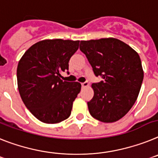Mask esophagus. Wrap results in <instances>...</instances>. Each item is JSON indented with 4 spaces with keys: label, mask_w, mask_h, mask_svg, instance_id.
<instances>
[{
    "label": "esophagus",
    "mask_w": 158,
    "mask_h": 158,
    "mask_svg": "<svg viewBox=\"0 0 158 158\" xmlns=\"http://www.w3.org/2000/svg\"><path fill=\"white\" fill-rule=\"evenodd\" d=\"M81 85H82V87H87L89 86V83L87 82V81H86V82H84V83H81Z\"/></svg>",
    "instance_id": "34e87169"
}]
</instances>
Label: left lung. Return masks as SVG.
I'll use <instances>...</instances> for the list:
<instances>
[{
    "instance_id": "1",
    "label": "left lung",
    "mask_w": 158,
    "mask_h": 158,
    "mask_svg": "<svg viewBox=\"0 0 158 158\" xmlns=\"http://www.w3.org/2000/svg\"><path fill=\"white\" fill-rule=\"evenodd\" d=\"M79 49L87 56L96 76L103 81L91 85L94 97L87 102L93 118L114 123L136 102L144 78L139 55L115 38L82 40Z\"/></svg>"
}]
</instances>
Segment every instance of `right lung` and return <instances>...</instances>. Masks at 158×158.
I'll use <instances>...</instances> for the list:
<instances>
[{
    "mask_svg": "<svg viewBox=\"0 0 158 158\" xmlns=\"http://www.w3.org/2000/svg\"><path fill=\"white\" fill-rule=\"evenodd\" d=\"M79 44V40H41L30 47L19 61V93L26 107L42 123H58L71 115L81 84L63 81L60 73L68 70Z\"/></svg>",
    "mask_w": 158,
    "mask_h": 158,
    "instance_id": "add662e5",
    "label": "right lung"
}]
</instances>
